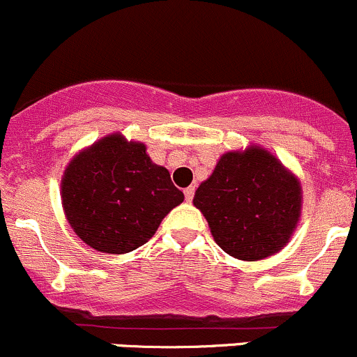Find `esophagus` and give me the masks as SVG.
<instances>
[{"instance_id":"esophagus-1","label":"esophagus","mask_w":357,"mask_h":357,"mask_svg":"<svg viewBox=\"0 0 357 357\" xmlns=\"http://www.w3.org/2000/svg\"><path fill=\"white\" fill-rule=\"evenodd\" d=\"M193 197H195V188H193V186H190V188L185 190V200L191 202V200H193Z\"/></svg>"}]
</instances>
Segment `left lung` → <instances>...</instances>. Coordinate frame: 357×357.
<instances>
[{"label": "left lung", "mask_w": 357, "mask_h": 357, "mask_svg": "<svg viewBox=\"0 0 357 357\" xmlns=\"http://www.w3.org/2000/svg\"><path fill=\"white\" fill-rule=\"evenodd\" d=\"M215 243L239 260L282 250L301 213L299 181L267 150L251 147L220 157L193 198Z\"/></svg>", "instance_id": "left-lung-1"}]
</instances>
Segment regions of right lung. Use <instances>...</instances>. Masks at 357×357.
Returning <instances> with one entry per match:
<instances>
[{
	"label": "right lung",
	"instance_id": "right-lung-1",
	"mask_svg": "<svg viewBox=\"0 0 357 357\" xmlns=\"http://www.w3.org/2000/svg\"><path fill=\"white\" fill-rule=\"evenodd\" d=\"M66 219L78 238L104 253L145 245L185 195L145 145L109 135L78 153L61 181Z\"/></svg>",
	"mask_w": 357,
	"mask_h": 357
}]
</instances>
